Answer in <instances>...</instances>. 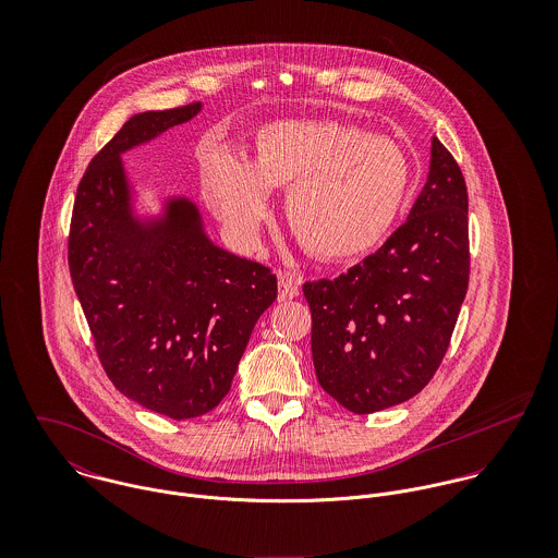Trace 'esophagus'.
I'll return each mask as SVG.
<instances>
[{
    "instance_id": "34e87169",
    "label": "esophagus",
    "mask_w": 558,
    "mask_h": 558,
    "mask_svg": "<svg viewBox=\"0 0 558 558\" xmlns=\"http://www.w3.org/2000/svg\"><path fill=\"white\" fill-rule=\"evenodd\" d=\"M301 292V279L292 272H279V301H292Z\"/></svg>"
}]
</instances>
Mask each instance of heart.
Masks as SVG:
<instances>
[{"label":"heart","mask_w":558,"mask_h":558,"mask_svg":"<svg viewBox=\"0 0 558 558\" xmlns=\"http://www.w3.org/2000/svg\"><path fill=\"white\" fill-rule=\"evenodd\" d=\"M410 182L396 142L335 120L268 122L255 131L248 159L217 153L202 167V195L230 234L253 244L270 189H288V228L328 262L356 259L387 239Z\"/></svg>","instance_id":"1"}]
</instances>
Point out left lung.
Listing matches in <instances>:
<instances>
[{"instance_id": "1", "label": "left lung", "mask_w": 558, "mask_h": 558, "mask_svg": "<svg viewBox=\"0 0 558 558\" xmlns=\"http://www.w3.org/2000/svg\"><path fill=\"white\" fill-rule=\"evenodd\" d=\"M469 272L466 182L434 137L405 223L345 275L303 286L319 387L354 414L414 398L442 363Z\"/></svg>"}]
</instances>
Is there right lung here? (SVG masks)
I'll return each mask as SVG.
<instances>
[{"label": "right lung", "mask_w": 558, "mask_h": 558, "mask_svg": "<svg viewBox=\"0 0 558 558\" xmlns=\"http://www.w3.org/2000/svg\"><path fill=\"white\" fill-rule=\"evenodd\" d=\"M202 111V102L133 116L81 178L69 268L96 354L113 387L182 421L228 396L257 318L277 299L270 268L208 239L189 197L135 210L122 155Z\"/></svg>", "instance_id": "obj_1"}]
</instances>
